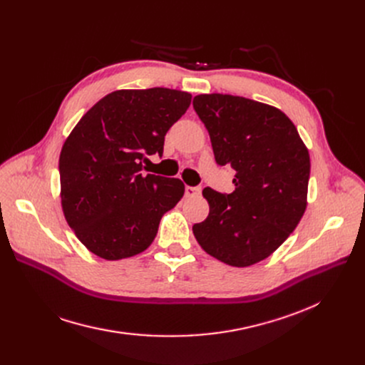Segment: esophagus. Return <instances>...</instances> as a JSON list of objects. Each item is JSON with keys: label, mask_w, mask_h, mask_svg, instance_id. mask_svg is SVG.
<instances>
[{"label": "esophagus", "mask_w": 365, "mask_h": 365, "mask_svg": "<svg viewBox=\"0 0 365 365\" xmlns=\"http://www.w3.org/2000/svg\"><path fill=\"white\" fill-rule=\"evenodd\" d=\"M201 194V187L200 186H186L185 187V195L186 197H197Z\"/></svg>", "instance_id": "1"}]
</instances>
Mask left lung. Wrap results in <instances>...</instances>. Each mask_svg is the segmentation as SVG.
<instances>
[{"instance_id":"8db88e82","label":"left lung","mask_w":365,"mask_h":365,"mask_svg":"<svg viewBox=\"0 0 365 365\" xmlns=\"http://www.w3.org/2000/svg\"><path fill=\"white\" fill-rule=\"evenodd\" d=\"M194 109L208 130L216 163L235 170V190L204 187L210 213L192 226L202 250L245 267L267 256L299 225L311 160L296 125L279 109L231 94H200Z\"/></svg>"}]
</instances>
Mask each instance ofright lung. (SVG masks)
Here are the masks:
<instances>
[{
	"label": "right lung",
	"mask_w": 365,
	"mask_h": 365,
	"mask_svg": "<svg viewBox=\"0 0 365 365\" xmlns=\"http://www.w3.org/2000/svg\"><path fill=\"white\" fill-rule=\"evenodd\" d=\"M190 99L186 91L163 87L112 91L65 140L59 158L63 215L96 256L120 260L145 252L164 213L183 197L182 180L142 171L148 155H163L165 133Z\"/></svg>",
	"instance_id": "1"
}]
</instances>
